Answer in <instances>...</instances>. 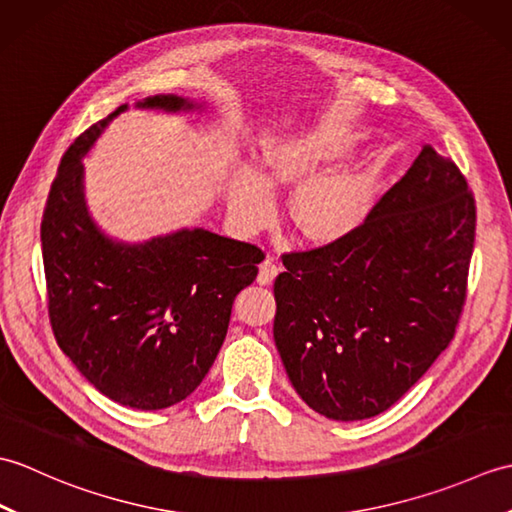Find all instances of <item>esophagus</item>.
<instances>
[{
  "instance_id": "1",
  "label": "esophagus",
  "mask_w": 512,
  "mask_h": 512,
  "mask_svg": "<svg viewBox=\"0 0 512 512\" xmlns=\"http://www.w3.org/2000/svg\"><path fill=\"white\" fill-rule=\"evenodd\" d=\"M279 273V266H277V259L275 257H266L262 266H259V275H257V281L262 286H268L270 281H273Z\"/></svg>"
}]
</instances>
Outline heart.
Instances as JSON below:
<instances>
[{
  "instance_id": "heart-1",
  "label": "heart",
  "mask_w": 512,
  "mask_h": 512,
  "mask_svg": "<svg viewBox=\"0 0 512 512\" xmlns=\"http://www.w3.org/2000/svg\"><path fill=\"white\" fill-rule=\"evenodd\" d=\"M352 129L323 125L299 134L273 138L262 162L271 184H299L290 213L299 231L314 242L345 237L365 220L372 200V182L358 167H336L356 147ZM228 209L248 233L264 228L275 217L273 187L255 171L244 169L228 187Z\"/></svg>"
}]
</instances>
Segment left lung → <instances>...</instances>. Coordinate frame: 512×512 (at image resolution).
Returning a JSON list of instances; mask_svg holds the SVG:
<instances>
[{"label": "left lung", "instance_id": "left-lung-1", "mask_svg": "<svg viewBox=\"0 0 512 512\" xmlns=\"http://www.w3.org/2000/svg\"><path fill=\"white\" fill-rule=\"evenodd\" d=\"M473 244V191L424 145L352 233L281 257L273 334L301 400L350 422L405 396L453 341Z\"/></svg>", "mask_w": 512, "mask_h": 512}]
</instances>
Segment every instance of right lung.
Segmentation results:
<instances>
[{"instance_id": "1", "label": "right lung", "mask_w": 512, "mask_h": 512, "mask_svg": "<svg viewBox=\"0 0 512 512\" xmlns=\"http://www.w3.org/2000/svg\"><path fill=\"white\" fill-rule=\"evenodd\" d=\"M138 107L180 112L160 94ZM121 105L74 140L41 220L48 317L63 354L103 396L154 411L176 405L209 374L237 292L257 277L262 248L204 228L123 244L105 237L83 198V165Z\"/></svg>"}]
</instances>
